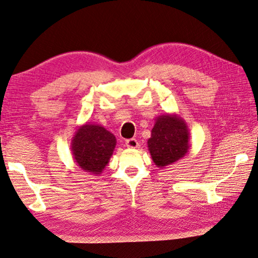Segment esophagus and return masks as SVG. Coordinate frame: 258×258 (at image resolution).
Instances as JSON below:
<instances>
[{"label": "esophagus", "instance_id": "obj_1", "mask_svg": "<svg viewBox=\"0 0 258 258\" xmlns=\"http://www.w3.org/2000/svg\"><path fill=\"white\" fill-rule=\"evenodd\" d=\"M125 146L128 149H136L138 148V142L135 138H130V140L125 141Z\"/></svg>", "mask_w": 258, "mask_h": 258}]
</instances>
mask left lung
<instances>
[{"label": "left lung", "mask_w": 258, "mask_h": 258, "mask_svg": "<svg viewBox=\"0 0 258 258\" xmlns=\"http://www.w3.org/2000/svg\"><path fill=\"white\" fill-rule=\"evenodd\" d=\"M190 133L185 121L177 114H164L156 122L148 141L154 165L164 168L183 158L189 151Z\"/></svg>", "instance_id": "1"}]
</instances>
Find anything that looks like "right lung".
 <instances>
[{"instance_id":"1","label":"right lung","mask_w":258,"mask_h":258,"mask_svg":"<svg viewBox=\"0 0 258 258\" xmlns=\"http://www.w3.org/2000/svg\"><path fill=\"white\" fill-rule=\"evenodd\" d=\"M116 138L104 126L86 122L79 125L71 138V152L79 168L98 176L108 165Z\"/></svg>"}]
</instances>
